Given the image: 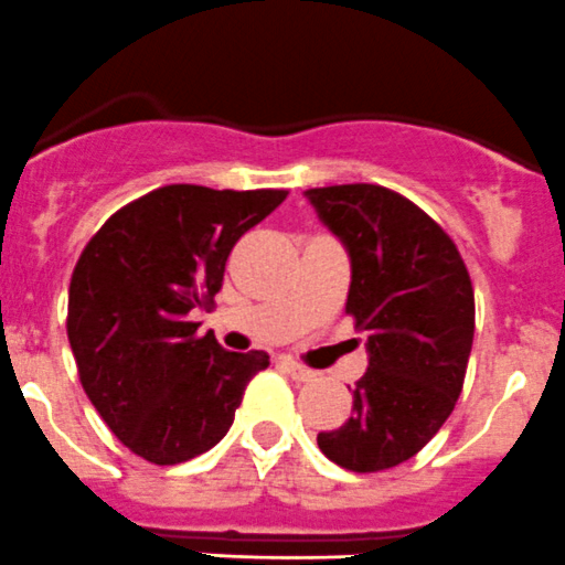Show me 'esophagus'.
<instances>
[{
    "label": "esophagus",
    "mask_w": 565,
    "mask_h": 565,
    "mask_svg": "<svg viewBox=\"0 0 565 565\" xmlns=\"http://www.w3.org/2000/svg\"><path fill=\"white\" fill-rule=\"evenodd\" d=\"M279 366L286 369V372L291 374L294 380H299V383H310V380L316 377V374L310 372V369H305L302 363H297V360H294V358H279Z\"/></svg>",
    "instance_id": "1"
}]
</instances>
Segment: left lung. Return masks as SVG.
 Here are the masks:
<instances>
[{
	"mask_svg": "<svg viewBox=\"0 0 565 565\" xmlns=\"http://www.w3.org/2000/svg\"><path fill=\"white\" fill-rule=\"evenodd\" d=\"M305 196L347 249V313L369 338L352 416L316 440L349 471L394 469L455 411L475 341V288L452 238L411 199L369 182Z\"/></svg>",
	"mask_w": 565,
	"mask_h": 565,
	"instance_id": "left-lung-1",
	"label": "left lung"
}]
</instances>
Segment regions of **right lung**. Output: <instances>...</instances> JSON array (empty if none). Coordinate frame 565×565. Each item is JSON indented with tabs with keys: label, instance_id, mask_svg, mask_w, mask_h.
<instances>
[{
	"label": "right lung",
	"instance_id": "obj_1",
	"mask_svg": "<svg viewBox=\"0 0 565 565\" xmlns=\"http://www.w3.org/2000/svg\"><path fill=\"white\" fill-rule=\"evenodd\" d=\"M288 191L166 185L113 213L68 286V343L79 383L107 427L158 466L207 452L233 427L268 354L199 338L191 313L213 305L235 241Z\"/></svg>",
	"mask_w": 565,
	"mask_h": 565
}]
</instances>
